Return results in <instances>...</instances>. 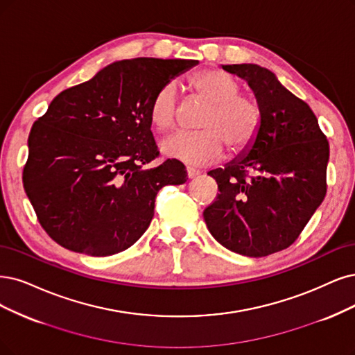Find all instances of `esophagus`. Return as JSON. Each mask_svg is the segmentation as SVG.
<instances>
[{
	"label": "esophagus",
	"mask_w": 355,
	"mask_h": 355,
	"mask_svg": "<svg viewBox=\"0 0 355 355\" xmlns=\"http://www.w3.org/2000/svg\"><path fill=\"white\" fill-rule=\"evenodd\" d=\"M200 175V171L199 169H194V168H187V177L189 178H196V177H199Z\"/></svg>",
	"instance_id": "esophagus-1"
}]
</instances>
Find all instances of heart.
Instances as JSON below:
<instances>
[{
  "mask_svg": "<svg viewBox=\"0 0 355 355\" xmlns=\"http://www.w3.org/2000/svg\"><path fill=\"white\" fill-rule=\"evenodd\" d=\"M189 83L196 96L211 105L200 123L202 131L169 136L161 143L162 153L189 165H207L220 159L225 146L232 153L250 148L261 125V108L256 98L240 94L237 78L219 69L194 73ZM177 118V89L169 82L153 95L149 120L156 131L164 133L175 125Z\"/></svg>",
  "mask_w": 355,
  "mask_h": 355,
  "instance_id": "1",
  "label": "heart"
}]
</instances>
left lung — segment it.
<instances>
[{"mask_svg": "<svg viewBox=\"0 0 355 355\" xmlns=\"http://www.w3.org/2000/svg\"><path fill=\"white\" fill-rule=\"evenodd\" d=\"M244 78L261 108L245 155L209 171L218 196L203 218L228 250L263 257L290 247L326 196L329 141L309 105L257 64L222 65Z\"/></svg>", "mask_w": 355, "mask_h": 355, "instance_id": "1", "label": "left lung"}]
</instances>
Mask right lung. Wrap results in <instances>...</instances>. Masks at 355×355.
<instances>
[{
  "label": "right lung",
  "mask_w": 355,
  "mask_h": 355,
  "mask_svg": "<svg viewBox=\"0 0 355 355\" xmlns=\"http://www.w3.org/2000/svg\"><path fill=\"white\" fill-rule=\"evenodd\" d=\"M196 60L133 58L62 90L33 123L23 187L49 237L76 253L111 256L150 225L156 194L187 181L159 155L149 120L153 95Z\"/></svg>",
  "instance_id": "obj_1"
}]
</instances>
